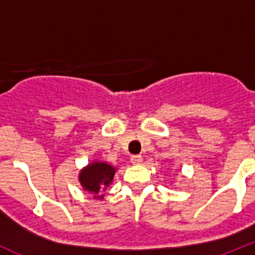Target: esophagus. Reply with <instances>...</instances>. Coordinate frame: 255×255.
<instances>
[{"label": "esophagus", "mask_w": 255, "mask_h": 255, "mask_svg": "<svg viewBox=\"0 0 255 255\" xmlns=\"http://www.w3.org/2000/svg\"><path fill=\"white\" fill-rule=\"evenodd\" d=\"M130 161H131L132 164H140L143 162V157L139 154H134L130 157Z\"/></svg>", "instance_id": "obj_1"}]
</instances>
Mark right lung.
<instances>
[{
	"mask_svg": "<svg viewBox=\"0 0 255 255\" xmlns=\"http://www.w3.org/2000/svg\"><path fill=\"white\" fill-rule=\"evenodd\" d=\"M115 167L107 163L94 162L80 172L79 180L85 190L97 194L100 190H106L114 180Z\"/></svg>",
	"mask_w": 255,
	"mask_h": 255,
	"instance_id": "add662e5",
	"label": "right lung"
}]
</instances>
